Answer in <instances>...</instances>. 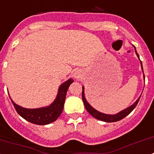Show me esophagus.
Returning a JSON list of instances; mask_svg holds the SVG:
<instances>
[{
  "instance_id": "1",
  "label": "esophagus",
  "mask_w": 154,
  "mask_h": 154,
  "mask_svg": "<svg viewBox=\"0 0 154 154\" xmlns=\"http://www.w3.org/2000/svg\"><path fill=\"white\" fill-rule=\"evenodd\" d=\"M74 76H75V77H77V73H75Z\"/></svg>"
}]
</instances>
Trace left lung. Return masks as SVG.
I'll return each mask as SVG.
<instances>
[{
    "label": "left lung",
    "instance_id": "1",
    "mask_svg": "<svg viewBox=\"0 0 154 154\" xmlns=\"http://www.w3.org/2000/svg\"><path fill=\"white\" fill-rule=\"evenodd\" d=\"M135 53H136L137 57L139 58V56H138V53L136 52V49H135ZM141 62V66H142V69H143V64H142V61ZM145 79V76H144ZM141 97V96H140ZM140 97H138V100H137L132 105H131L130 107L127 108V109H124V110H122L121 112H118V113L115 114V115H109V114H105L102 113V112H100L97 110L94 109V108L91 106L87 101L86 100V97H85L84 95V87L82 86V101H83V104H84V106L86 108V109L87 110L89 113L91 114L92 116H94V118H96L97 120H101V121H105V122H108V123H111V122H116L119 121V120H122V119H124V117H126L128 114H130L132 111H133V109L134 108L136 107L137 104H138V101H139V99H140Z\"/></svg>",
    "mask_w": 154,
    "mask_h": 154
}]
</instances>
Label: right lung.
<instances>
[{
  "label": "right lung",
  "instance_id": "1",
  "mask_svg": "<svg viewBox=\"0 0 154 154\" xmlns=\"http://www.w3.org/2000/svg\"><path fill=\"white\" fill-rule=\"evenodd\" d=\"M73 82L74 80L69 79L63 82V84L60 85L56 99L51 105L47 107L39 108V109H25L16 105L11 99V101L18 114L20 116H22L23 119L34 124L46 125L57 120V118L60 116L65 101L66 94L69 86Z\"/></svg>",
  "mask_w": 154,
  "mask_h": 154
}]
</instances>
